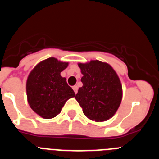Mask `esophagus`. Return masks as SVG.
I'll use <instances>...</instances> for the list:
<instances>
[{
    "instance_id": "1",
    "label": "esophagus",
    "mask_w": 159,
    "mask_h": 159,
    "mask_svg": "<svg viewBox=\"0 0 159 159\" xmlns=\"http://www.w3.org/2000/svg\"><path fill=\"white\" fill-rule=\"evenodd\" d=\"M73 90H74V92H75V93L76 94L77 92H78V87L76 86V85H75V86H73L72 87Z\"/></svg>"
}]
</instances>
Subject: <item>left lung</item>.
Wrapping results in <instances>:
<instances>
[{
    "instance_id": "1",
    "label": "left lung",
    "mask_w": 159,
    "mask_h": 159,
    "mask_svg": "<svg viewBox=\"0 0 159 159\" xmlns=\"http://www.w3.org/2000/svg\"><path fill=\"white\" fill-rule=\"evenodd\" d=\"M78 65L83 74V86L79 88L75 98L84 115L96 122L113 117L123 96L121 82L116 71L99 60Z\"/></svg>"
}]
</instances>
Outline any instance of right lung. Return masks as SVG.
Here are the masks:
<instances>
[{
	"label": "right lung",
	"instance_id": "add662e5",
	"mask_svg": "<svg viewBox=\"0 0 159 159\" xmlns=\"http://www.w3.org/2000/svg\"><path fill=\"white\" fill-rule=\"evenodd\" d=\"M68 65L54 57L40 62L29 73L26 83L28 102L33 111L43 119L60 113L66 101L75 97L66 78L60 75Z\"/></svg>",
	"mask_w": 159,
	"mask_h": 159
}]
</instances>
